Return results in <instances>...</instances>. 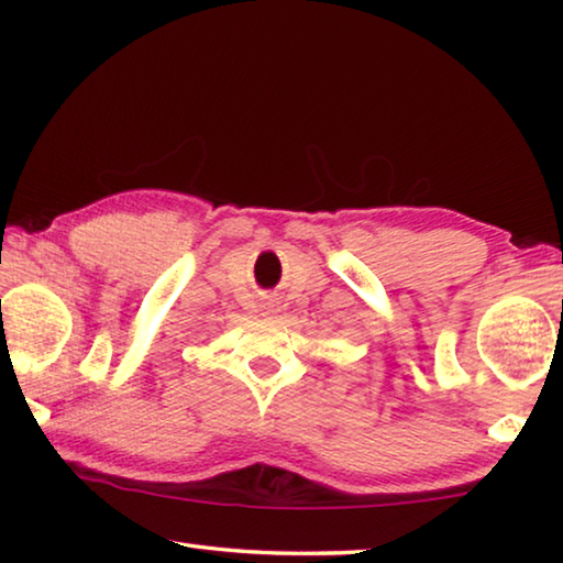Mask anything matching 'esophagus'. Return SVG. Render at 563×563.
Returning a JSON list of instances; mask_svg holds the SVG:
<instances>
[{
	"label": "esophagus",
	"mask_w": 563,
	"mask_h": 563,
	"mask_svg": "<svg viewBox=\"0 0 563 563\" xmlns=\"http://www.w3.org/2000/svg\"><path fill=\"white\" fill-rule=\"evenodd\" d=\"M265 316H275V308H268V310H265Z\"/></svg>",
	"instance_id": "esophagus-1"
}]
</instances>
